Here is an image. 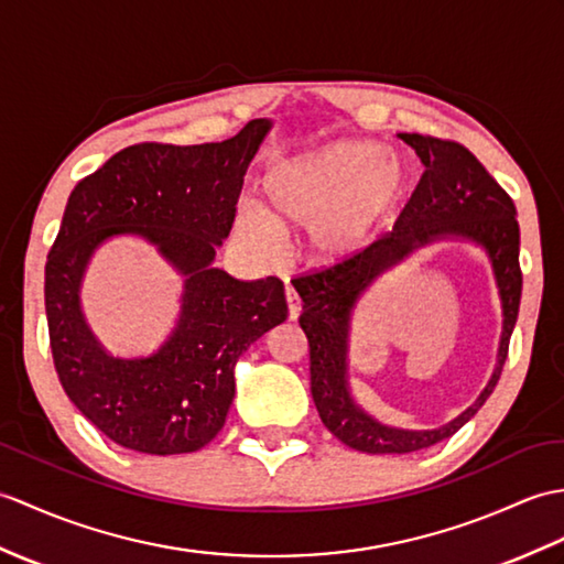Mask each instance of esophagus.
Listing matches in <instances>:
<instances>
[{"instance_id":"obj_1","label":"esophagus","mask_w":564,"mask_h":564,"mask_svg":"<svg viewBox=\"0 0 564 564\" xmlns=\"http://www.w3.org/2000/svg\"><path fill=\"white\" fill-rule=\"evenodd\" d=\"M285 303H288V317L297 319L300 312H303V303H300V297H297L293 285H285Z\"/></svg>"}]
</instances>
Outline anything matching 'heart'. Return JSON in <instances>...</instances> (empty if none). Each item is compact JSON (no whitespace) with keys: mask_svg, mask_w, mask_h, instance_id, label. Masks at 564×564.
I'll use <instances>...</instances> for the list:
<instances>
[{"mask_svg":"<svg viewBox=\"0 0 564 564\" xmlns=\"http://www.w3.org/2000/svg\"><path fill=\"white\" fill-rule=\"evenodd\" d=\"M409 185V167L375 141H332L271 170L267 212L247 208L238 230L267 245L281 230H310V254L338 264L368 250Z\"/></svg>","mask_w":564,"mask_h":564,"instance_id":"heart-1","label":"heart"}]
</instances>
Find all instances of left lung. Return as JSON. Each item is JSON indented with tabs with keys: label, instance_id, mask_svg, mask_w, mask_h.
Instances as JSON below:
<instances>
[{
	"label": "left lung",
	"instance_id": "left-lung-1",
	"mask_svg": "<svg viewBox=\"0 0 564 564\" xmlns=\"http://www.w3.org/2000/svg\"><path fill=\"white\" fill-rule=\"evenodd\" d=\"M415 149L425 173L401 212L394 230L372 242L358 257L346 259L310 276L293 281L303 314L300 326L310 344V387L322 423L346 447L365 454H409L452 437L492 394L507 360L514 332L521 269L519 223L509 194L497 185L474 153L456 141L423 134H399ZM440 239H466L487 252L503 305V336L498 362L487 389L469 409L447 426L405 431L379 424L349 391L347 352L351 312L359 297L382 272L398 265L415 249Z\"/></svg>",
	"mask_w": 564,
	"mask_h": 564
}]
</instances>
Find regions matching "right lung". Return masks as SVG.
Instances as JSON below:
<instances>
[{
	"instance_id": "right-lung-1",
	"label": "right lung",
	"mask_w": 564,
	"mask_h": 564,
	"mask_svg": "<svg viewBox=\"0 0 564 564\" xmlns=\"http://www.w3.org/2000/svg\"><path fill=\"white\" fill-rule=\"evenodd\" d=\"M269 129L261 117L220 143H137L69 194L45 264L50 348L72 403L120 447L159 456L206 447L226 423L240 356L288 317L276 276L240 281L214 267ZM122 234L151 243L183 276L174 332L137 359L112 357L80 307L89 259Z\"/></svg>"
}]
</instances>
